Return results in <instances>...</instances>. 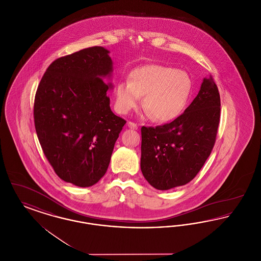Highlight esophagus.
Wrapping results in <instances>:
<instances>
[{
	"label": "esophagus",
	"mask_w": 261,
	"mask_h": 261,
	"mask_svg": "<svg viewBox=\"0 0 261 261\" xmlns=\"http://www.w3.org/2000/svg\"><path fill=\"white\" fill-rule=\"evenodd\" d=\"M128 127L130 128V129H133V130H137L138 129V126H137V124H135L134 122H128Z\"/></svg>",
	"instance_id": "obj_1"
}]
</instances>
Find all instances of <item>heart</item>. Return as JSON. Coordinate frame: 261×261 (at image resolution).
Masks as SVG:
<instances>
[{"mask_svg":"<svg viewBox=\"0 0 261 261\" xmlns=\"http://www.w3.org/2000/svg\"><path fill=\"white\" fill-rule=\"evenodd\" d=\"M189 74L173 67L149 64L132 70L129 81H119L114 88L115 110L120 114L137 109L142 101L146 114L154 121L166 123L185 111L192 94Z\"/></svg>","mask_w":261,"mask_h":261,"instance_id":"1","label":"heart"}]
</instances>
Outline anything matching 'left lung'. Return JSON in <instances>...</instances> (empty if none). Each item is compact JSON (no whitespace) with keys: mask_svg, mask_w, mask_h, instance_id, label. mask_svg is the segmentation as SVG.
Wrapping results in <instances>:
<instances>
[{"mask_svg":"<svg viewBox=\"0 0 261 261\" xmlns=\"http://www.w3.org/2000/svg\"><path fill=\"white\" fill-rule=\"evenodd\" d=\"M219 120L220 96L210 76L178 118L154 128L143 126L141 170L149 185L165 191L192 181L213 149Z\"/></svg>","mask_w":261,"mask_h":261,"instance_id":"1","label":"left lung"}]
</instances>
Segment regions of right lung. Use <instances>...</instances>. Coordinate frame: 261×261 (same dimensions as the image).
Returning a JSON list of instances; mask_svg holds the SVG:
<instances>
[{
	"label": "right lung",
	"instance_id": "1",
	"mask_svg": "<svg viewBox=\"0 0 261 261\" xmlns=\"http://www.w3.org/2000/svg\"><path fill=\"white\" fill-rule=\"evenodd\" d=\"M110 50L92 47L56 60L38 86L34 122L57 175L75 186L99 182L126 121L111 110Z\"/></svg>",
	"mask_w": 261,
	"mask_h": 261
}]
</instances>
